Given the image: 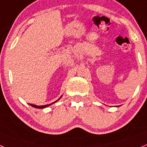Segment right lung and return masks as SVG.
<instances>
[{
	"instance_id": "add662e5",
	"label": "right lung",
	"mask_w": 147,
	"mask_h": 147,
	"mask_svg": "<svg viewBox=\"0 0 147 147\" xmlns=\"http://www.w3.org/2000/svg\"><path fill=\"white\" fill-rule=\"evenodd\" d=\"M61 97H62V96H60V97H59V98H58V99H57V101H55V102H52V103H51V104H49V105H41V106H37V105H32V104H29V105H31V106H32V107H35V108H39V109H43V108H45V107H49V106H50V105H52V104L55 103V102H57V101H59V99H60V98H61Z\"/></svg>"
}]
</instances>
